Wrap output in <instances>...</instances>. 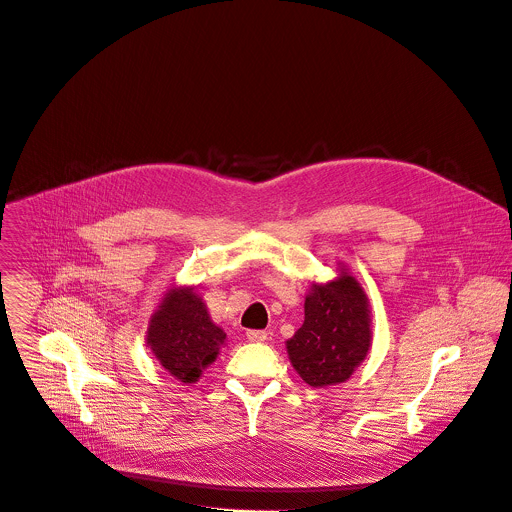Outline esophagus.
Wrapping results in <instances>:
<instances>
[{
    "mask_svg": "<svg viewBox=\"0 0 512 512\" xmlns=\"http://www.w3.org/2000/svg\"><path fill=\"white\" fill-rule=\"evenodd\" d=\"M247 338L251 342H265L267 340V332L265 330H249L247 332Z\"/></svg>",
    "mask_w": 512,
    "mask_h": 512,
    "instance_id": "34e87169",
    "label": "esophagus"
}]
</instances>
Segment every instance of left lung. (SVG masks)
I'll return each mask as SVG.
<instances>
[{
  "instance_id": "left-lung-1",
  "label": "left lung",
  "mask_w": 512,
  "mask_h": 512,
  "mask_svg": "<svg viewBox=\"0 0 512 512\" xmlns=\"http://www.w3.org/2000/svg\"><path fill=\"white\" fill-rule=\"evenodd\" d=\"M304 324L285 346L310 387L340 385L367 358L371 310L364 289L344 267L328 283H314L304 304Z\"/></svg>"
}]
</instances>
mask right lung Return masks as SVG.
<instances>
[{
    "mask_svg": "<svg viewBox=\"0 0 512 512\" xmlns=\"http://www.w3.org/2000/svg\"><path fill=\"white\" fill-rule=\"evenodd\" d=\"M227 334L218 328L194 287H174L150 320L148 346L162 367L182 383H194L216 360Z\"/></svg>",
    "mask_w": 512,
    "mask_h": 512,
    "instance_id": "obj_1",
    "label": "right lung"
}]
</instances>
